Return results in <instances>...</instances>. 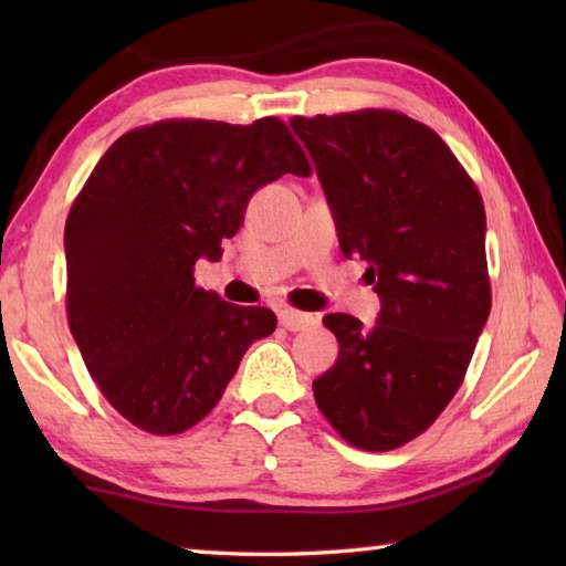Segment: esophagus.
Returning a JSON list of instances; mask_svg holds the SVG:
<instances>
[{"mask_svg":"<svg viewBox=\"0 0 566 566\" xmlns=\"http://www.w3.org/2000/svg\"><path fill=\"white\" fill-rule=\"evenodd\" d=\"M317 322V317L314 314H304V312H296V310H280V324L284 329L290 332H302L306 327H312V324Z\"/></svg>","mask_w":566,"mask_h":566,"instance_id":"1","label":"esophagus"}]
</instances>
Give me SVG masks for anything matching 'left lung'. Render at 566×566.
<instances>
[{
	"label": "left lung",
	"instance_id": "8db88e82",
	"mask_svg": "<svg viewBox=\"0 0 566 566\" xmlns=\"http://www.w3.org/2000/svg\"><path fill=\"white\" fill-rule=\"evenodd\" d=\"M337 227L381 302L364 327L327 314L339 342L314 399L349 444H407L457 395L492 310L482 197L442 137L399 112L292 117Z\"/></svg>",
	"mask_w": 566,
	"mask_h": 566
}]
</instances>
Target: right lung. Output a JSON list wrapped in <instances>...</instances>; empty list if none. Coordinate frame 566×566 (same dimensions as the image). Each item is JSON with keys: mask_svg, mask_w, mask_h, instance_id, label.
I'll list each match as a JSON object with an SVG mask.
<instances>
[{"mask_svg": "<svg viewBox=\"0 0 566 566\" xmlns=\"http://www.w3.org/2000/svg\"><path fill=\"white\" fill-rule=\"evenodd\" d=\"M310 177L284 122L171 119L122 134L64 227L70 329L109 405L151 434H179L222 399L272 310L195 286L222 260L256 189Z\"/></svg>", "mask_w": 566, "mask_h": 566, "instance_id": "obj_1", "label": "right lung"}]
</instances>
